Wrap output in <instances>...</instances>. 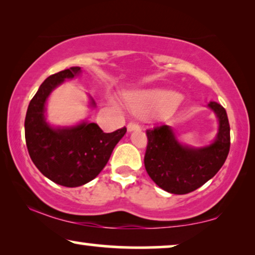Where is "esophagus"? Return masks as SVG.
I'll return each mask as SVG.
<instances>
[{
    "mask_svg": "<svg viewBox=\"0 0 255 255\" xmlns=\"http://www.w3.org/2000/svg\"><path fill=\"white\" fill-rule=\"evenodd\" d=\"M134 130H140V127H139V124L135 123V122H130V123L128 124V131L131 132Z\"/></svg>",
    "mask_w": 255,
    "mask_h": 255,
    "instance_id": "34e87169",
    "label": "esophagus"
}]
</instances>
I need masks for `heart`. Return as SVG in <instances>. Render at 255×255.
I'll list each match as a JSON object with an SVG mask.
<instances>
[{
  "instance_id": "1",
  "label": "heart",
  "mask_w": 255,
  "mask_h": 255,
  "mask_svg": "<svg viewBox=\"0 0 255 255\" xmlns=\"http://www.w3.org/2000/svg\"><path fill=\"white\" fill-rule=\"evenodd\" d=\"M179 100L177 94L169 90H141L125 95V103L134 113L145 114L147 111L172 107Z\"/></svg>"
}]
</instances>
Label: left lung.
Returning <instances> with one entry per match:
<instances>
[{
  "label": "left lung",
  "instance_id": "left-lung-1",
  "mask_svg": "<svg viewBox=\"0 0 255 255\" xmlns=\"http://www.w3.org/2000/svg\"><path fill=\"white\" fill-rule=\"evenodd\" d=\"M219 121L217 137L207 147L193 148L181 145L168 125L146 130L147 146L144 156L149 177L170 194L183 195L214 177L224 165L230 151V124L221 104H208Z\"/></svg>",
  "mask_w": 255,
  "mask_h": 255
}]
</instances>
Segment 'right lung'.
Returning a JSON list of instances; mask_svg holds the SVG:
<instances>
[{
	"mask_svg": "<svg viewBox=\"0 0 255 255\" xmlns=\"http://www.w3.org/2000/svg\"><path fill=\"white\" fill-rule=\"evenodd\" d=\"M80 67H71L50 75L30 101L25 116V141L30 158L40 173L64 187L88 183L109 161L115 146L127 128L104 133L95 123L54 128L45 121V103L55 87L74 78ZM94 106V101H92Z\"/></svg>",
	"mask_w": 255,
	"mask_h": 255,
	"instance_id": "1",
	"label": "right lung"
}]
</instances>
